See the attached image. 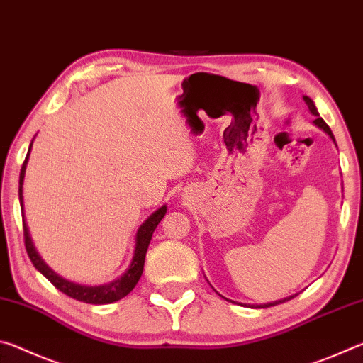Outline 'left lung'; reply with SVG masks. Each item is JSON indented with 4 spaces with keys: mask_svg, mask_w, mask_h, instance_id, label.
<instances>
[{
    "mask_svg": "<svg viewBox=\"0 0 363 363\" xmlns=\"http://www.w3.org/2000/svg\"><path fill=\"white\" fill-rule=\"evenodd\" d=\"M303 99H304V102L307 104V107H309V112L315 116V120H314V125L317 126V128H320V130L323 131V133H327L328 136H330V139L333 140L335 143V145H336V140H335V136H333V133H331V130L328 128V125L327 123L323 121V118H320V115H318V112H317V107H315V104H314V101L311 99V97H307V96H303ZM298 294V293H296ZM296 294H291V296H288V298H284V299H279V301H272V303H266V304H253V306H250V304H242L240 303V306H247V307H256V309H261V307H270V306H277V304H280V303H285V301H290V299H293L294 296H296ZM224 298V296H223ZM224 299H227V298H224ZM227 301H230V299H227ZM230 303H233V301H230Z\"/></svg>",
    "mask_w": 363,
    "mask_h": 363,
    "instance_id": "1",
    "label": "left lung"
}]
</instances>
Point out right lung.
Instances as JSON below:
<instances>
[{
    "label": "right lung",
    "instance_id": "1",
    "mask_svg": "<svg viewBox=\"0 0 363 363\" xmlns=\"http://www.w3.org/2000/svg\"><path fill=\"white\" fill-rule=\"evenodd\" d=\"M32 145H33V140L28 147V153L26 157V162H23V164H22L21 177H19V200H21L22 220H23V238H26V248H27L30 261H32L36 270H40V272L45 275V277L51 281V284L56 286L59 291H62L64 294H67V296H70L73 299L82 301V303L110 304L121 298H125L126 294H130L133 291V288L138 285L140 275H143L147 248H149L152 235H153V232H155L157 225L160 224V220L164 218V214H167V210H168L167 205L160 206L157 211H153L150 216L139 225V229L136 232V238H134L133 259L130 262V266H128V269L123 272V275H120L118 279L108 281V284L94 285V286L82 285V284H77V281L67 280L62 277V275L54 272V270L41 259L40 253L36 251L35 245L32 242V237H30L28 227L26 223V214H23V179H26V169H27L30 152H32Z\"/></svg>",
    "mask_w": 363,
    "mask_h": 363
}]
</instances>
